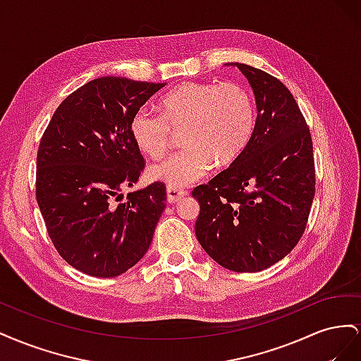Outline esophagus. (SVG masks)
<instances>
[{"label": "esophagus", "mask_w": 361, "mask_h": 361, "mask_svg": "<svg viewBox=\"0 0 361 361\" xmlns=\"http://www.w3.org/2000/svg\"><path fill=\"white\" fill-rule=\"evenodd\" d=\"M187 195V191L174 187H167V202L169 203H178L182 197Z\"/></svg>", "instance_id": "esophagus-1"}]
</instances>
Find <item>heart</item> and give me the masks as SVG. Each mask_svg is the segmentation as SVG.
<instances>
[{"instance_id": "heart-1", "label": "heart", "mask_w": 361, "mask_h": 361, "mask_svg": "<svg viewBox=\"0 0 361 361\" xmlns=\"http://www.w3.org/2000/svg\"><path fill=\"white\" fill-rule=\"evenodd\" d=\"M182 126L185 147L149 169L150 179L174 188L203 179L215 161L226 166L243 154L256 126L253 96L238 82H182L162 97L161 114L141 106L129 129L137 147L157 159Z\"/></svg>"}]
</instances>
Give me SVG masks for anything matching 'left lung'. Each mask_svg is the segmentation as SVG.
I'll list each match as a JSON object with an SVG mask.
<instances>
[{
  "label": "left lung",
  "mask_w": 361,
  "mask_h": 361,
  "mask_svg": "<svg viewBox=\"0 0 361 361\" xmlns=\"http://www.w3.org/2000/svg\"><path fill=\"white\" fill-rule=\"evenodd\" d=\"M257 117L247 147L231 166L194 188L200 204L195 236L218 265L257 272L298 244L314 197L313 145L286 85L244 63Z\"/></svg>",
  "instance_id": "8db88e82"
}]
</instances>
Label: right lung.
Segmentation results:
<instances>
[{"label":"right lung","instance_id":"right-lung-1","mask_svg":"<svg viewBox=\"0 0 361 361\" xmlns=\"http://www.w3.org/2000/svg\"><path fill=\"white\" fill-rule=\"evenodd\" d=\"M164 85L96 78L60 104L40 140L37 204L54 247L84 274L117 277L150 247L166 187L154 182L123 202L122 190L145 167L130 118Z\"/></svg>","mask_w":361,"mask_h":361}]
</instances>
